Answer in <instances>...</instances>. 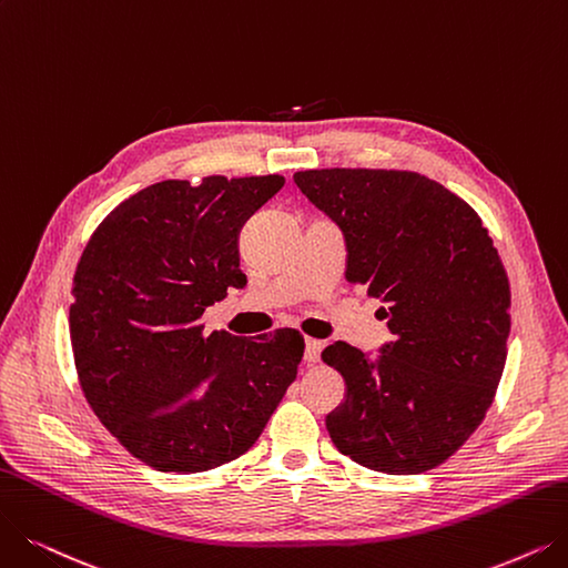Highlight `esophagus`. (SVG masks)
I'll list each match as a JSON object with an SVG mask.
<instances>
[{"mask_svg":"<svg viewBox=\"0 0 568 568\" xmlns=\"http://www.w3.org/2000/svg\"><path fill=\"white\" fill-rule=\"evenodd\" d=\"M322 349H324V343H322V339H312V337H307V339H305V361H307V363H320V358H322Z\"/></svg>","mask_w":568,"mask_h":568,"instance_id":"34e87169","label":"esophagus"}]
</instances>
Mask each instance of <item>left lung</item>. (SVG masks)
<instances>
[{
	"label": "left lung",
	"instance_id": "left-lung-1",
	"mask_svg": "<svg viewBox=\"0 0 568 568\" xmlns=\"http://www.w3.org/2000/svg\"><path fill=\"white\" fill-rule=\"evenodd\" d=\"M293 181L339 225L345 277L382 301L394 335L375 358L339 339L322 352L347 387L326 417L331 440L379 473L436 468L480 426L506 366L510 286L494 242L468 202L417 172Z\"/></svg>",
	"mask_w": 568,
	"mask_h": 568
}]
</instances>
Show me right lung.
<instances>
[{
	"instance_id": "add662e5",
	"label": "right lung",
	"mask_w": 568,
	"mask_h": 568,
	"mask_svg": "<svg viewBox=\"0 0 568 568\" xmlns=\"http://www.w3.org/2000/svg\"><path fill=\"white\" fill-rule=\"evenodd\" d=\"M284 176L168 179L113 210L74 275L81 389L113 438L163 473H202L254 447L288 384L298 331L205 335V307L242 288L240 231Z\"/></svg>"
}]
</instances>
